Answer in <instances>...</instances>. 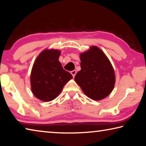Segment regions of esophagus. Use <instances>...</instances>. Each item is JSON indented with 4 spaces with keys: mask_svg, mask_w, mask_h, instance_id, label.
Returning a JSON list of instances; mask_svg holds the SVG:
<instances>
[{
    "mask_svg": "<svg viewBox=\"0 0 146 146\" xmlns=\"http://www.w3.org/2000/svg\"><path fill=\"white\" fill-rule=\"evenodd\" d=\"M76 73V70H73V71H71V75H72V76H73V77H75Z\"/></svg>",
    "mask_w": 146,
    "mask_h": 146,
    "instance_id": "esophagus-1",
    "label": "esophagus"
}]
</instances>
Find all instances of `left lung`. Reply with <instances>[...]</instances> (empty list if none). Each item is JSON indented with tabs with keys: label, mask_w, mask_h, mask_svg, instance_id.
<instances>
[{
	"label": "left lung",
	"mask_w": 146,
	"mask_h": 146,
	"mask_svg": "<svg viewBox=\"0 0 146 146\" xmlns=\"http://www.w3.org/2000/svg\"><path fill=\"white\" fill-rule=\"evenodd\" d=\"M81 70L75 81L91 99L100 100L110 95L114 88L115 75L105 53L97 46H91L80 54Z\"/></svg>",
	"instance_id": "left-lung-1"
}]
</instances>
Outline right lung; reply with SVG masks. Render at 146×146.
I'll return each mask as SVG.
<instances>
[{
	"label": "right lung",
	"instance_id": "right-lung-1",
	"mask_svg": "<svg viewBox=\"0 0 146 146\" xmlns=\"http://www.w3.org/2000/svg\"><path fill=\"white\" fill-rule=\"evenodd\" d=\"M58 49H46L39 54L32 67L30 82L33 95L44 102H49L59 95L73 76L64 70L58 58Z\"/></svg>",
	"mask_w": 146,
	"mask_h": 146
}]
</instances>
